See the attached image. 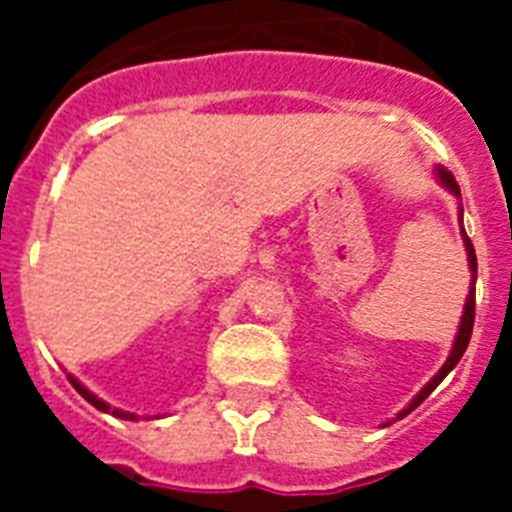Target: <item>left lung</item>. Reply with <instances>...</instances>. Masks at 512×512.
I'll list each match as a JSON object with an SVG mask.
<instances>
[{
	"label": "left lung",
	"mask_w": 512,
	"mask_h": 512,
	"mask_svg": "<svg viewBox=\"0 0 512 512\" xmlns=\"http://www.w3.org/2000/svg\"><path fill=\"white\" fill-rule=\"evenodd\" d=\"M438 180H441V185L444 188H449V191L460 199V185H457V180L452 177V172H446L444 167H438ZM460 223H462V207H460ZM462 233V241H465V249H468V263H470V273H473V279H470V284H476V276H478V263H476V249H473V244H470L468 233H465V228H460ZM473 319H476V287H470L468 292V300H465V311H462V321H460V329H457V337H454V345H452V353H449V358H446V364L438 369V374L433 377V380L425 385V388L417 393V396L412 398V404L406 406L404 412H398L396 420H401V417H406V414L412 412V409H417V406L425 401V398L436 390V385L441 380H444L446 374L452 372L454 366H457V361L462 358V353H465V348H468L470 342V335H473Z\"/></svg>",
	"instance_id": "obj_1"
}]
</instances>
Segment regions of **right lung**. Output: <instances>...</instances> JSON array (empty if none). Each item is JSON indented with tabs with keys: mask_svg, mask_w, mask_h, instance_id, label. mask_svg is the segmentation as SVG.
<instances>
[{
	"mask_svg": "<svg viewBox=\"0 0 512 512\" xmlns=\"http://www.w3.org/2000/svg\"><path fill=\"white\" fill-rule=\"evenodd\" d=\"M68 382H71V385H74L76 393H79V396H82L84 401H90V404L95 406V409H100V412L114 414V417H122V420H138V414L122 412V409H111V406H108L106 401H100V398L95 396V393H90V390L84 388V385H82V382H79V380H74V377H71V374H68Z\"/></svg>",
	"mask_w": 512,
	"mask_h": 512,
	"instance_id": "obj_1",
	"label": "right lung"
}]
</instances>
